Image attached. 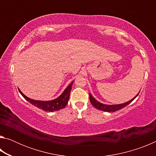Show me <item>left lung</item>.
<instances>
[{
  "label": "left lung",
  "mask_w": 156,
  "mask_h": 156,
  "mask_svg": "<svg viewBox=\"0 0 156 156\" xmlns=\"http://www.w3.org/2000/svg\"><path fill=\"white\" fill-rule=\"evenodd\" d=\"M140 91L135 97H133L131 100H129L128 102H126L125 103H122V104H118V105H106V104L101 103V102H98L97 100L95 99L90 93H89V99H90V102L92 104V105H93L95 108H96L97 109L103 111V112H115L116 111H118L121 109H122V108L125 107L126 105L130 104L131 102L138 96Z\"/></svg>",
  "instance_id": "1"
}]
</instances>
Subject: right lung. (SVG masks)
I'll use <instances>...</instances> for the list:
<instances>
[{"label":"right lung","mask_w":156,"mask_h":156,"mask_svg":"<svg viewBox=\"0 0 156 156\" xmlns=\"http://www.w3.org/2000/svg\"><path fill=\"white\" fill-rule=\"evenodd\" d=\"M73 83V81L69 84L64 90V91L58 97L56 98L51 100H47V101H44V100H37L30 98L29 97L26 96L24 94H23V92L19 89H18V90H19V92L23 96V98L27 101L30 102L31 105H34L35 107H38L42 110L45 111V112H55V111L63 109L67 105L69 99L70 92L71 90H72Z\"/></svg>","instance_id":"right-lung-1"}]
</instances>
